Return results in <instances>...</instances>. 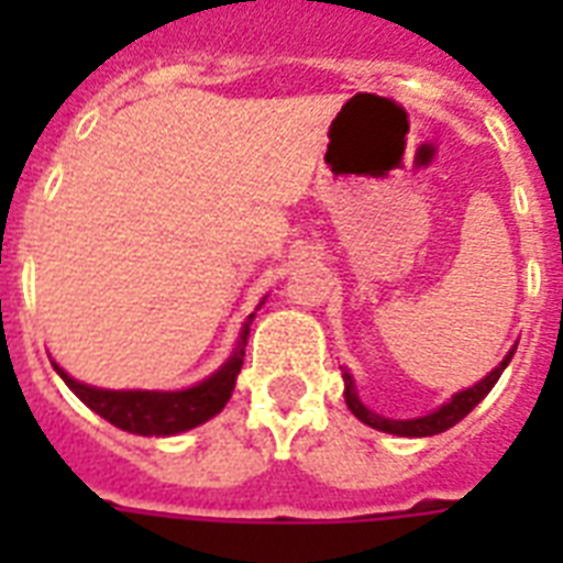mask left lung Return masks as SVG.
<instances>
[{
    "instance_id": "left-lung-1",
    "label": "left lung",
    "mask_w": 563,
    "mask_h": 563,
    "mask_svg": "<svg viewBox=\"0 0 563 563\" xmlns=\"http://www.w3.org/2000/svg\"><path fill=\"white\" fill-rule=\"evenodd\" d=\"M511 356H515V351L508 353L506 360L499 362V368L490 371L482 383H476L473 388H467V391H459L450 402H444L441 409L432 411V415H427V418H411V420H388V418H379V415H374L371 409H365L362 406V400L356 397V391H353V379L351 374H344V400H347V409L356 415V418L362 420V423H368V427L379 429V432H391V435H406V438H423V435H438V432H446L450 427H455L459 420L467 418L476 406H479L485 397H488V391L497 385L499 374L506 371V365L511 362Z\"/></svg>"
}]
</instances>
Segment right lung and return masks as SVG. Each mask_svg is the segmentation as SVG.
<instances>
[{
    "mask_svg": "<svg viewBox=\"0 0 563 563\" xmlns=\"http://www.w3.org/2000/svg\"><path fill=\"white\" fill-rule=\"evenodd\" d=\"M247 333L251 327L245 324L236 353L210 379L192 385L187 391H104V388L75 383L73 376L64 374L57 365L55 368L64 376V383L113 427L136 432V435H175V432L198 427L224 409L236 385V374L242 371Z\"/></svg>",
    "mask_w": 563,
    "mask_h": 563,
    "instance_id": "obj_1",
    "label": "right lung"
}]
</instances>
